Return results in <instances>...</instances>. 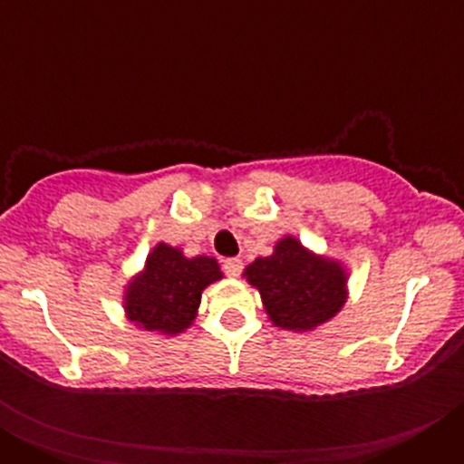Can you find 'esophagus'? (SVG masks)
<instances>
[{"label": "esophagus", "mask_w": 464, "mask_h": 464, "mask_svg": "<svg viewBox=\"0 0 464 464\" xmlns=\"http://www.w3.org/2000/svg\"><path fill=\"white\" fill-rule=\"evenodd\" d=\"M223 269L227 276H239L241 269H244V262H241L239 257H227V260L223 262Z\"/></svg>", "instance_id": "1"}]
</instances>
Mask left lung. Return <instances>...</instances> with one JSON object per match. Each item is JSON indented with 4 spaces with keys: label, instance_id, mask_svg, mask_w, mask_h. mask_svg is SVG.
I'll use <instances>...</instances> for the list:
<instances>
[{
    "label": "left lung",
    "instance_id": "1",
    "mask_svg": "<svg viewBox=\"0 0 464 464\" xmlns=\"http://www.w3.org/2000/svg\"><path fill=\"white\" fill-rule=\"evenodd\" d=\"M257 288L269 321L281 330L309 332L332 321L348 297V272L342 262L315 256L293 235L276 241L274 253L244 269Z\"/></svg>",
    "mask_w": 464,
    "mask_h": 464
}]
</instances>
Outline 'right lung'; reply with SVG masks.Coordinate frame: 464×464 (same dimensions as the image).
<instances>
[{
    "label": "right lung",
    "mask_w": 464,
    "mask_h": 464,
    "mask_svg": "<svg viewBox=\"0 0 464 464\" xmlns=\"http://www.w3.org/2000/svg\"><path fill=\"white\" fill-rule=\"evenodd\" d=\"M220 278L223 272L213 257H186L181 248L160 241L125 285L122 309L141 330L176 337L195 321L202 290Z\"/></svg>",
    "instance_id": "right-lung-1"
}]
</instances>
